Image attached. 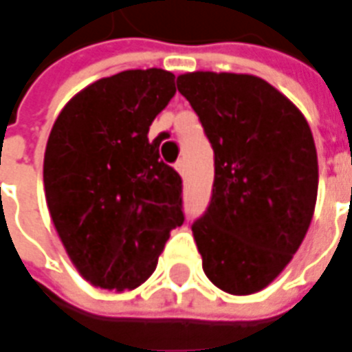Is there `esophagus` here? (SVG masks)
<instances>
[{"mask_svg": "<svg viewBox=\"0 0 352 352\" xmlns=\"http://www.w3.org/2000/svg\"><path fill=\"white\" fill-rule=\"evenodd\" d=\"M175 169L181 173V175H185V171H187V160L183 157V160H179L175 164Z\"/></svg>", "mask_w": 352, "mask_h": 352, "instance_id": "34e87169", "label": "esophagus"}]
</instances>
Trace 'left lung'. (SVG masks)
I'll return each instance as SVG.
<instances>
[{"label": "left lung", "mask_w": 352, "mask_h": 352, "mask_svg": "<svg viewBox=\"0 0 352 352\" xmlns=\"http://www.w3.org/2000/svg\"><path fill=\"white\" fill-rule=\"evenodd\" d=\"M214 150L212 197L192 222L202 269L230 294L273 283L308 232L318 153L306 118L265 79L195 72L177 78Z\"/></svg>", "instance_id": "8db88e82"}]
</instances>
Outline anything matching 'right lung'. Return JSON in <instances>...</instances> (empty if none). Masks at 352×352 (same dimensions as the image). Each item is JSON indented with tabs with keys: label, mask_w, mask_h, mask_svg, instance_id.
<instances>
[{
	"label": "right lung",
	"mask_w": 352,
	"mask_h": 352,
	"mask_svg": "<svg viewBox=\"0 0 352 352\" xmlns=\"http://www.w3.org/2000/svg\"><path fill=\"white\" fill-rule=\"evenodd\" d=\"M175 91L171 72H120L78 93L52 126L48 210L72 263L99 288L142 285L185 222L181 175L160 160L162 138L148 140Z\"/></svg>",
	"instance_id": "right-lung-1"
}]
</instances>
